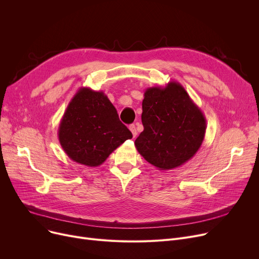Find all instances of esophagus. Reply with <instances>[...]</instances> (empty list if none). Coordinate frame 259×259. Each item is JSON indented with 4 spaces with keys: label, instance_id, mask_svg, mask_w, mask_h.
I'll list each match as a JSON object with an SVG mask.
<instances>
[{
    "label": "esophagus",
    "instance_id": "esophagus-1",
    "mask_svg": "<svg viewBox=\"0 0 259 259\" xmlns=\"http://www.w3.org/2000/svg\"><path fill=\"white\" fill-rule=\"evenodd\" d=\"M129 130L131 131V133H132V135H133V138L137 137L138 132H137V127H135V125H130V126H129Z\"/></svg>",
    "mask_w": 259,
    "mask_h": 259
}]
</instances>
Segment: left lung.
<instances>
[{
  "label": "left lung",
  "mask_w": 259,
  "mask_h": 259,
  "mask_svg": "<svg viewBox=\"0 0 259 259\" xmlns=\"http://www.w3.org/2000/svg\"><path fill=\"white\" fill-rule=\"evenodd\" d=\"M144 131L135 140L139 153L158 170L178 168L191 159L206 134V117L179 81L147 88Z\"/></svg>",
  "instance_id": "8db88e82"
}]
</instances>
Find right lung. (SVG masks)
<instances>
[{
    "label": "right lung",
    "mask_w": 259,
    "mask_h": 259,
    "mask_svg": "<svg viewBox=\"0 0 259 259\" xmlns=\"http://www.w3.org/2000/svg\"><path fill=\"white\" fill-rule=\"evenodd\" d=\"M58 137L70 159L98 167L117 147L132 139V133L119 120L115 107L103 91L81 87L66 108Z\"/></svg>",
    "instance_id": "1"
}]
</instances>
